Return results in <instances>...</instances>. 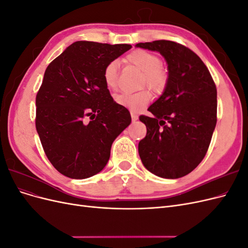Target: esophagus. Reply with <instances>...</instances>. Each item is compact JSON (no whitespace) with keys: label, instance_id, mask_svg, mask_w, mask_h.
I'll return each instance as SVG.
<instances>
[{"label":"esophagus","instance_id":"34e87169","mask_svg":"<svg viewBox=\"0 0 248 248\" xmlns=\"http://www.w3.org/2000/svg\"><path fill=\"white\" fill-rule=\"evenodd\" d=\"M131 119H132V121H137V120L139 119V116L136 114V112H131Z\"/></svg>","mask_w":248,"mask_h":248}]
</instances>
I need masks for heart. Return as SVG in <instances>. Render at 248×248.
<instances>
[{
	"instance_id": "1",
	"label": "heart",
	"mask_w": 248,
	"mask_h": 248,
	"mask_svg": "<svg viewBox=\"0 0 248 248\" xmlns=\"http://www.w3.org/2000/svg\"><path fill=\"white\" fill-rule=\"evenodd\" d=\"M127 61L136 66L142 72V85H147L154 92H161L168 82V74L160 67V59L152 52L137 49L127 56ZM118 61L108 62L103 69V80L106 86L114 90L118 86ZM115 100L120 106L132 111H138L148 106L151 101V94L147 90L136 93L122 92L115 96Z\"/></svg>"
}]
</instances>
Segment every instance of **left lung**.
<instances>
[{
  "instance_id": "obj_1",
  "label": "left lung",
  "mask_w": 248,
  "mask_h": 248,
  "mask_svg": "<svg viewBox=\"0 0 248 248\" xmlns=\"http://www.w3.org/2000/svg\"><path fill=\"white\" fill-rule=\"evenodd\" d=\"M136 47L158 51L166 59L169 77L163 93L140 116L147 127L139 142L145 168L160 178L189 174L204 159L216 126L217 91L200 57L169 40L138 43Z\"/></svg>"
}]
</instances>
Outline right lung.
Instances as JSON below:
<instances>
[{
    "label": "right lung",
    "mask_w": 248,
    "mask_h": 248,
    "mask_svg": "<svg viewBox=\"0 0 248 248\" xmlns=\"http://www.w3.org/2000/svg\"><path fill=\"white\" fill-rule=\"evenodd\" d=\"M130 48L77 41L47 66L36 96V129L48 160L62 175L86 179L98 174L112 141L131 123L129 110L114 101L102 77L106 65Z\"/></svg>",
    "instance_id": "right-lung-1"
}]
</instances>
